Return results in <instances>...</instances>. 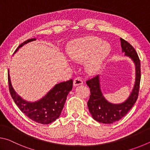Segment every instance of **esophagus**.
<instances>
[{"instance_id":"esophagus-1","label":"esophagus","mask_w":150,"mask_h":150,"mask_svg":"<svg viewBox=\"0 0 150 150\" xmlns=\"http://www.w3.org/2000/svg\"><path fill=\"white\" fill-rule=\"evenodd\" d=\"M83 84V81L82 79L80 77H77L75 78L74 81H73V85L74 86H77Z\"/></svg>"}]
</instances>
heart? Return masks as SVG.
<instances>
[{"mask_svg": "<svg viewBox=\"0 0 150 150\" xmlns=\"http://www.w3.org/2000/svg\"><path fill=\"white\" fill-rule=\"evenodd\" d=\"M110 45L96 37H87L73 42L68 48L71 59L76 62H83L89 58L86 64L88 72L99 70L104 61L110 52Z\"/></svg>", "mask_w": 150, "mask_h": 150, "instance_id": "1", "label": "heart"}]
</instances>
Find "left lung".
Instances as JSON below:
<instances>
[{
    "label": "left lung",
    "instance_id": "1",
    "mask_svg": "<svg viewBox=\"0 0 150 150\" xmlns=\"http://www.w3.org/2000/svg\"><path fill=\"white\" fill-rule=\"evenodd\" d=\"M121 47L126 56L130 57L136 67V79L132 91L127 99L120 104H112L106 99L100 86L99 75L87 81L91 95L88 108L94 120L103 124H112L123 118L132 108L138 96L141 79L140 60L136 50L128 42L120 38Z\"/></svg>",
    "mask_w": 150,
    "mask_h": 150
}]
</instances>
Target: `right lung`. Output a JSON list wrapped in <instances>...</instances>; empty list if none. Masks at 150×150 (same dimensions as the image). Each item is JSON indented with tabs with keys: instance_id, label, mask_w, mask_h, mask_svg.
Masks as SVG:
<instances>
[{
	"instance_id": "obj_1",
	"label": "right lung",
	"mask_w": 150,
	"mask_h": 150,
	"mask_svg": "<svg viewBox=\"0 0 150 150\" xmlns=\"http://www.w3.org/2000/svg\"><path fill=\"white\" fill-rule=\"evenodd\" d=\"M35 38L29 39L20 44L15 50L16 53L20 47L27 43L35 41ZM9 90L12 98L20 110L25 115L35 122L48 124L59 117L64 106L68 94L72 90L73 80L59 83L55 85L44 97L35 102H28L19 96L12 87L11 77L8 73Z\"/></svg>"
}]
</instances>
